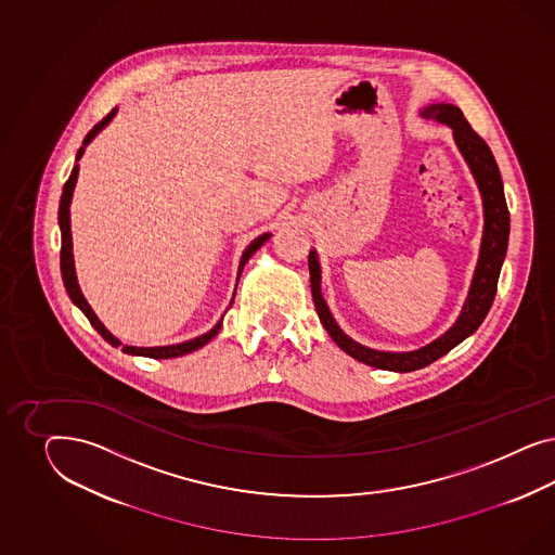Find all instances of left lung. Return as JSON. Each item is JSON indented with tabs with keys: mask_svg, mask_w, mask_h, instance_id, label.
Returning <instances> with one entry per match:
<instances>
[{
	"mask_svg": "<svg viewBox=\"0 0 555 555\" xmlns=\"http://www.w3.org/2000/svg\"><path fill=\"white\" fill-rule=\"evenodd\" d=\"M421 116L437 119L452 128L455 144L462 152L464 160L468 163L472 175L476 179V185L480 189L482 203H485V234H482V244H480V256H478V264H476L474 276H472L468 297H466L462 313L455 320L454 325L443 336L437 337L431 344L423 346L420 350H413V352H378V350L366 348V346L353 341L352 337L346 336L339 330L334 315L330 313L327 302L323 301V295H321V269L318 253L315 250L309 253L313 302H315L318 315H320L323 327L327 330V334L344 352L350 353L358 362H364L374 369L395 370V372L425 369L427 364L436 362L437 358L450 352L460 341H464L480 327V323L487 318L490 305L496 295L499 274L503 267L504 254L508 246V230H511V225H508L511 218H508L506 199H504L501 170L496 167V160L488 149L487 142L472 130L462 109L452 103H431L421 112Z\"/></svg>",
	"mask_w": 555,
	"mask_h": 555,
	"instance_id": "left-lung-1",
	"label": "left lung"
}]
</instances>
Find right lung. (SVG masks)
<instances>
[{
	"label": "right lung",
	"instance_id": "right-lung-1",
	"mask_svg": "<svg viewBox=\"0 0 555 555\" xmlns=\"http://www.w3.org/2000/svg\"><path fill=\"white\" fill-rule=\"evenodd\" d=\"M116 112H118V107H114L105 118L101 119L100 124H95L93 126V130L89 132V134L85 135L83 146L79 149L77 152V158L75 160H79L81 156H83L85 146L95 138V135L100 134L101 130L114 119L116 116ZM77 175H79V165H75L73 170H70V177H68L67 183L63 186V197H61V205H59V225H61V274H63V283H65V288H67L68 297H70V301L75 302L81 311L85 313V318L89 320V323L98 330V334H100L107 344H112L114 348H118L121 346V341H119L118 337L112 336L107 330H105V325L98 320V315L93 313V309L89 307V302L85 301L83 293H81V288H79V283H77V274H75V262H73V240H70V214H68V205H70V199H73V191H75V185H77ZM270 234L258 235L256 240H254L253 244L244 250L242 254V260H240V269H237V281H240V274H242V269H244V264L250 260V256H253L267 240H269ZM234 302V299H232ZM219 327H221V320L214 325V330H209L207 334H203L199 337H193V339H189V341H183V344H172V346H156V348H138V346H121V352L132 353V356H146V358H177V356H185L189 352H195V350H199L203 348L207 341H211L214 337L218 336Z\"/></svg>",
	"mask_w": 555,
	"mask_h": 555
}]
</instances>
